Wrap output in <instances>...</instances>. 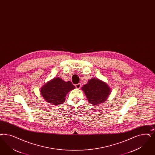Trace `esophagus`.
I'll list each match as a JSON object with an SVG mask.
<instances>
[{
    "label": "esophagus",
    "mask_w": 155,
    "mask_h": 155,
    "mask_svg": "<svg viewBox=\"0 0 155 155\" xmlns=\"http://www.w3.org/2000/svg\"><path fill=\"white\" fill-rule=\"evenodd\" d=\"M75 87L77 88V89H80L81 87V84H77L75 85Z\"/></svg>",
    "instance_id": "esophagus-1"
}]
</instances>
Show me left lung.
<instances>
[{"instance_id": "1", "label": "left lung", "mask_w": 155, "mask_h": 155, "mask_svg": "<svg viewBox=\"0 0 155 155\" xmlns=\"http://www.w3.org/2000/svg\"><path fill=\"white\" fill-rule=\"evenodd\" d=\"M87 100L93 105L105 101L110 95V88L105 82L97 78L89 80L87 84L82 87Z\"/></svg>"}]
</instances>
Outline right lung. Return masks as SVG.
<instances>
[{
  "label": "right lung",
  "mask_w": 155,
  "mask_h": 155,
  "mask_svg": "<svg viewBox=\"0 0 155 155\" xmlns=\"http://www.w3.org/2000/svg\"><path fill=\"white\" fill-rule=\"evenodd\" d=\"M75 86L70 81L64 82L61 78H54L42 86L41 93L46 101L57 106L65 101V97Z\"/></svg>",
  "instance_id": "right-lung-1"
}]
</instances>
